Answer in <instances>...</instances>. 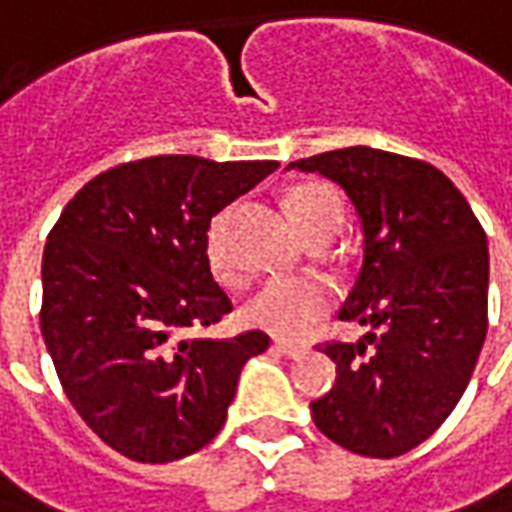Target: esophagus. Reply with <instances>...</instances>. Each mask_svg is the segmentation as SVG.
<instances>
[{"instance_id": "34e87169", "label": "esophagus", "mask_w": 512, "mask_h": 512, "mask_svg": "<svg viewBox=\"0 0 512 512\" xmlns=\"http://www.w3.org/2000/svg\"><path fill=\"white\" fill-rule=\"evenodd\" d=\"M274 350H280V353H285L288 358H302L305 353H308V344L285 342V339H277V342H274Z\"/></svg>"}]
</instances>
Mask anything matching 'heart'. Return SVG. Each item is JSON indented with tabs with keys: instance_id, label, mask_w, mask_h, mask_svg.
Returning a JSON list of instances; mask_svg holds the SVG:
<instances>
[{
	"instance_id": "b5f03b06",
	"label": "heart",
	"mask_w": 512,
	"mask_h": 512,
	"mask_svg": "<svg viewBox=\"0 0 512 512\" xmlns=\"http://www.w3.org/2000/svg\"><path fill=\"white\" fill-rule=\"evenodd\" d=\"M285 210L305 238L342 224V201L328 184H297L285 196ZM221 235H224V215H218L212 221L210 238H207V257H210L212 271L224 283H235L238 271L229 263ZM328 305L330 288L322 280H316V277H274V280H266L249 297L243 316L249 325L277 333V336H300L328 311Z\"/></svg>"
}]
</instances>
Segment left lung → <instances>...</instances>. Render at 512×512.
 Here are the masks:
<instances>
[{"label": "left lung", "mask_w": 512, "mask_h": 512, "mask_svg": "<svg viewBox=\"0 0 512 512\" xmlns=\"http://www.w3.org/2000/svg\"><path fill=\"white\" fill-rule=\"evenodd\" d=\"M288 168L353 201L364 260L339 319L367 333L333 342L336 384L311 403L316 429L353 454L392 460L440 429L488 333V238L443 170L367 145Z\"/></svg>", "instance_id": "left-lung-1"}]
</instances>
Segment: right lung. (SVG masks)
Segmentation results:
<instances>
[{
    "label": "right lung",
    "mask_w": 512,
    "mask_h": 512,
    "mask_svg": "<svg viewBox=\"0 0 512 512\" xmlns=\"http://www.w3.org/2000/svg\"><path fill=\"white\" fill-rule=\"evenodd\" d=\"M277 162L151 156L95 176L66 204L41 263V336L66 398L137 462H173L221 431L263 330L190 339L232 311L212 280L210 221Z\"/></svg>",
    "instance_id": "add662e5"
}]
</instances>
